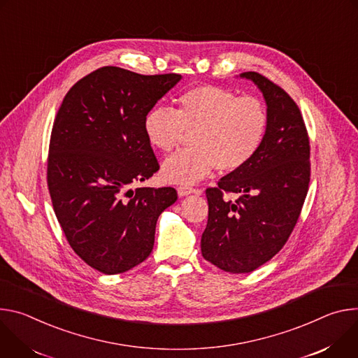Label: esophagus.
<instances>
[{
  "mask_svg": "<svg viewBox=\"0 0 358 358\" xmlns=\"http://www.w3.org/2000/svg\"><path fill=\"white\" fill-rule=\"evenodd\" d=\"M199 190H194V189H192V187H189V186H179L178 187V194L180 196V197H183V196H187V194H190V193H197Z\"/></svg>",
  "mask_w": 358,
  "mask_h": 358,
  "instance_id": "obj_1",
  "label": "esophagus"
}]
</instances>
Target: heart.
Wrapping results in <instances>:
<instances>
[{
	"mask_svg": "<svg viewBox=\"0 0 358 358\" xmlns=\"http://www.w3.org/2000/svg\"><path fill=\"white\" fill-rule=\"evenodd\" d=\"M268 115L256 96H237L216 85L193 87L176 99V108H152L143 119L149 145L164 153L175 150L190 134L192 148L168 157L165 180L193 185L216 168L223 173L241 171L260 150Z\"/></svg>",
	"mask_w": 358,
	"mask_h": 358,
	"instance_id": "heart-1",
	"label": "heart"
}]
</instances>
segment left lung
Segmentation results:
<instances>
[{
  "label": "left lung",
  "instance_id": "8db88e82",
  "mask_svg": "<svg viewBox=\"0 0 358 358\" xmlns=\"http://www.w3.org/2000/svg\"><path fill=\"white\" fill-rule=\"evenodd\" d=\"M262 91L268 115L266 138L252 162L206 189L208 224L202 256L229 273H250L279 253L292 234L310 182V142L299 106L279 85L243 72ZM236 192L240 199H224Z\"/></svg>",
  "mask_w": 358,
  "mask_h": 358
}]
</instances>
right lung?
Segmentation results:
<instances>
[{
	"label": "right lung",
	"instance_id": "obj_1",
	"mask_svg": "<svg viewBox=\"0 0 358 358\" xmlns=\"http://www.w3.org/2000/svg\"><path fill=\"white\" fill-rule=\"evenodd\" d=\"M180 78L103 66L79 79L58 109L47 169L52 206L72 250L101 273L148 259L159 215L178 199L173 187L129 186L159 171L143 119Z\"/></svg>",
	"mask_w": 358,
	"mask_h": 358
}]
</instances>
